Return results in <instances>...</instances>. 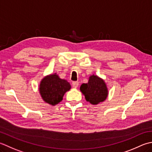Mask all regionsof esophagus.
Instances as JSON below:
<instances>
[{
    "label": "esophagus",
    "instance_id": "34e87169",
    "mask_svg": "<svg viewBox=\"0 0 152 152\" xmlns=\"http://www.w3.org/2000/svg\"><path fill=\"white\" fill-rule=\"evenodd\" d=\"M72 86L74 88H77L79 86V82L78 81H73L72 82Z\"/></svg>",
    "mask_w": 152,
    "mask_h": 152
}]
</instances>
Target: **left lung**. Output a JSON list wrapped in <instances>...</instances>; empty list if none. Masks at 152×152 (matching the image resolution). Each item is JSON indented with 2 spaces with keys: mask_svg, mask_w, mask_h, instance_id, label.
<instances>
[{
  "mask_svg": "<svg viewBox=\"0 0 152 152\" xmlns=\"http://www.w3.org/2000/svg\"><path fill=\"white\" fill-rule=\"evenodd\" d=\"M80 90L85 95L86 100L92 104H98L104 101L107 96V90L104 81L94 75L89 77L88 83H84L80 86Z\"/></svg>",
  "mask_w": 152,
  "mask_h": 152,
  "instance_id": "obj_1",
  "label": "left lung"
}]
</instances>
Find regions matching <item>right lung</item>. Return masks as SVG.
Instances as JSON below:
<instances>
[{
    "label": "right lung",
    "mask_w": 152,
    "mask_h": 152,
    "mask_svg": "<svg viewBox=\"0 0 152 152\" xmlns=\"http://www.w3.org/2000/svg\"><path fill=\"white\" fill-rule=\"evenodd\" d=\"M71 88L66 80L61 79L56 74L45 77L40 85V93L46 103L55 106L63 100L66 92Z\"/></svg>",
    "instance_id": "add662e5"
}]
</instances>
